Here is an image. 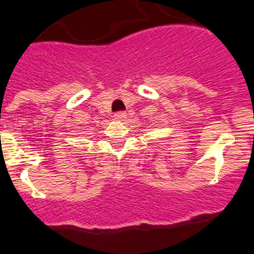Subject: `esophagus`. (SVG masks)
<instances>
[{
	"label": "esophagus",
	"instance_id": "1",
	"mask_svg": "<svg viewBox=\"0 0 254 254\" xmlns=\"http://www.w3.org/2000/svg\"><path fill=\"white\" fill-rule=\"evenodd\" d=\"M115 119L119 120V121H124V120L127 119V114L124 111H119L115 114Z\"/></svg>",
	"mask_w": 254,
	"mask_h": 254
}]
</instances>
